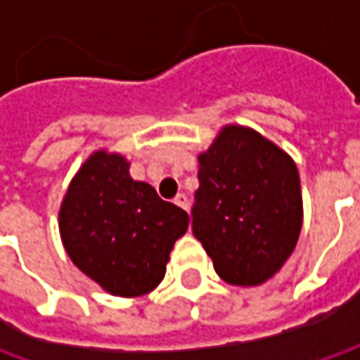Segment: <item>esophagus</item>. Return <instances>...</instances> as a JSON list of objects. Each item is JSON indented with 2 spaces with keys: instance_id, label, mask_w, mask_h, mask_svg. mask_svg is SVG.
<instances>
[{
  "instance_id": "34e87169",
  "label": "esophagus",
  "mask_w": 360,
  "mask_h": 360,
  "mask_svg": "<svg viewBox=\"0 0 360 360\" xmlns=\"http://www.w3.org/2000/svg\"><path fill=\"white\" fill-rule=\"evenodd\" d=\"M174 204H176L178 208H182V210H188V198L184 194H178V196L174 198Z\"/></svg>"
}]
</instances>
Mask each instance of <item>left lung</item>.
I'll return each instance as SVG.
<instances>
[{
  "mask_svg": "<svg viewBox=\"0 0 360 360\" xmlns=\"http://www.w3.org/2000/svg\"><path fill=\"white\" fill-rule=\"evenodd\" d=\"M192 234L216 274L234 286H258L283 269L302 229L295 160L248 126L226 124L198 154Z\"/></svg>",
  "mask_w": 360,
  "mask_h": 360,
  "instance_id": "1",
  "label": "left lung"
}]
</instances>
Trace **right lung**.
<instances>
[{"mask_svg": "<svg viewBox=\"0 0 360 360\" xmlns=\"http://www.w3.org/2000/svg\"><path fill=\"white\" fill-rule=\"evenodd\" d=\"M188 222L182 208L131 178L126 156L105 148L79 166L58 216L72 262L105 292L124 298L148 295L162 283Z\"/></svg>", "mask_w": 360, "mask_h": 360, "instance_id": "add662e5", "label": "right lung"}]
</instances>
